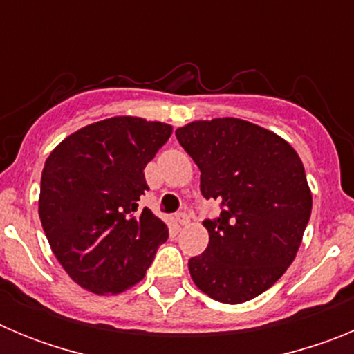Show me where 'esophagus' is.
Here are the masks:
<instances>
[{"label": "esophagus", "instance_id": "1", "mask_svg": "<svg viewBox=\"0 0 354 354\" xmlns=\"http://www.w3.org/2000/svg\"><path fill=\"white\" fill-rule=\"evenodd\" d=\"M175 221L184 227V225L189 223V216H187L186 212H177V214H175Z\"/></svg>", "mask_w": 354, "mask_h": 354}]
</instances>
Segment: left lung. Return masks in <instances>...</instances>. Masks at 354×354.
Instances as JSON below:
<instances>
[{
  "label": "left lung",
  "mask_w": 354,
  "mask_h": 354,
  "mask_svg": "<svg viewBox=\"0 0 354 354\" xmlns=\"http://www.w3.org/2000/svg\"><path fill=\"white\" fill-rule=\"evenodd\" d=\"M175 136L200 170V192L221 202L205 220L209 245L187 268L202 292L245 303L292 264L310 220L303 162L283 138L241 118L196 120Z\"/></svg>",
  "instance_id": "1"
}]
</instances>
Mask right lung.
<instances>
[{"mask_svg":"<svg viewBox=\"0 0 354 354\" xmlns=\"http://www.w3.org/2000/svg\"><path fill=\"white\" fill-rule=\"evenodd\" d=\"M171 126L138 117L95 122L67 136L46 159L39 216L68 277L95 294H118L145 277L168 227L149 209L147 162Z\"/></svg>","mask_w":354,"mask_h":354,"instance_id":"add662e5","label":"right lung"}]
</instances>
